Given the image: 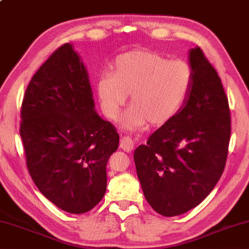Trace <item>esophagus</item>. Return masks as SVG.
<instances>
[{
    "mask_svg": "<svg viewBox=\"0 0 249 249\" xmlns=\"http://www.w3.org/2000/svg\"><path fill=\"white\" fill-rule=\"evenodd\" d=\"M134 147V142L128 137H124L120 139V148H123L124 152L132 151Z\"/></svg>",
    "mask_w": 249,
    "mask_h": 249,
    "instance_id": "obj_1",
    "label": "esophagus"
}]
</instances>
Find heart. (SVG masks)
<instances>
[{
  "instance_id": "b5f03b06",
  "label": "heart",
  "mask_w": 249,
  "mask_h": 249,
  "mask_svg": "<svg viewBox=\"0 0 249 249\" xmlns=\"http://www.w3.org/2000/svg\"><path fill=\"white\" fill-rule=\"evenodd\" d=\"M193 86V71L182 59L157 52L133 50L119 55L111 73L100 78L97 94L104 114L117 119L131 94L124 126L162 125L181 110Z\"/></svg>"
}]
</instances>
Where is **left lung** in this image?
Here are the masks:
<instances>
[{"mask_svg": "<svg viewBox=\"0 0 249 249\" xmlns=\"http://www.w3.org/2000/svg\"><path fill=\"white\" fill-rule=\"evenodd\" d=\"M193 86L181 110L134 151L143 193L165 217L196 207L226 167L231 137L228 96L199 46L190 51Z\"/></svg>", "mask_w": 249, "mask_h": 249, "instance_id": "obj_1", "label": "left lung"}]
</instances>
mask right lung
<instances>
[{"label":"right lung","mask_w":249,"mask_h":249,"mask_svg":"<svg viewBox=\"0 0 249 249\" xmlns=\"http://www.w3.org/2000/svg\"><path fill=\"white\" fill-rule=\"evenodd\" d=\"M94 107L86 67L69 43L37 69L21 103L19 134L29 175L46 198L70 213L100 203L107 161L118 148L115 125Z\"/></svg>","instance_id":"obj_1"}]
</instances>
